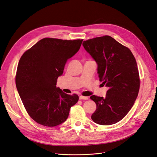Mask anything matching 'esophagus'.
<instances>
[{
	"mask_svg": "<svg viewBox=\"0 0 157 157\" xmlns=\"http://www.w3.org/2000/svg\"><path fill=\"white\" fill-rule=\"evenodd\" d=\"M89 97L87 96H79V100H88Z\"/></svg>",
	"mask_w": 157,
	"mask_h": 157,
	"instance_id": "1",
	"label": "esophagus"
}]
</instances>
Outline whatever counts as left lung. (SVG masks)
Masks as SVG:
<instances>
[{"instance_id": "1", "label": "left lung", "mask_w": 157, "mask_h": 157, "mask_svg": "<svg viewBox=\"0 0 157 157\" xmlns=\"http://www.w3.org/2000/svg\"><path fill=\"white\" fill-rule=\"evenodd\" d=\"M83 46L97 63L100 81L109 89L105 98L90 96L96 104L91 118L102 125L117 123L134 105L140 89L135 58L128 48L109 36L84 40Z\"/></svg>"}]
</instances>
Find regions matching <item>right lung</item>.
Here are the masks:
<instances>
[{
    "instance_id": "add662e5",
    "label": "right lung",
    "mask_w": 157,
    "mask_h": 157,
    "mask_svg": "<svg viewBox=\"0 0 157 157\" xmlns=\"http://www.w3.org/2000/svg\"><path fill=\"white\" fill-rule=\"evenodd\" d=\"M82 41L44 38L21 57L15 78L17 89L27 113L37 123L47 127L61 124L78 102V95L65 93L56 87V83Z\"/></svg>"
}]
</instances>
